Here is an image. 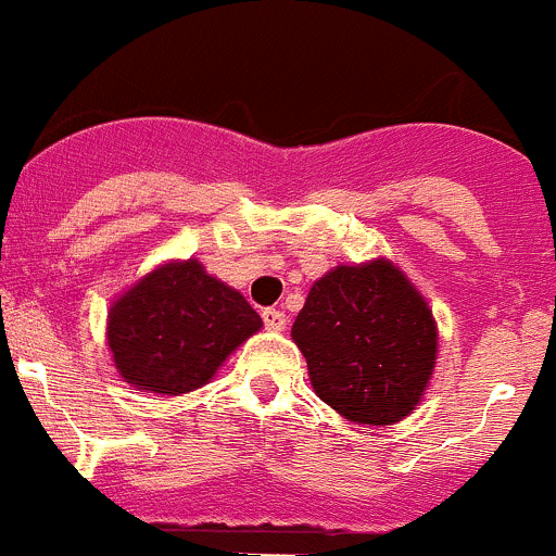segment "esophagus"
<instances>
[{"mask_svg": "<svg viewBox=\"0 0 556 556\" xmlns=\"http://www.w3.org/2000/svg\"><path fill=\"white\" fill-rule=\"evenodd\" d=\"M262 318H265V327L273 329V332L286 329V313L278 311V307H265V311H262Z\"/></svg>", "mask_w": 556, "mask_h": 556, "instance_id": "34e87169", "label": "esophagus"}]
</instances>
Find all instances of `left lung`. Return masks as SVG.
Wrapping results in <instances>:
<instances>
[{
	"label": "left lung",
	"mask_w": 556,
	"mask_h": 556,
	"mask_svg": "<svg viewBox=\"0 0 556 556\" xmlns=\"http://www.w3.org/2000/svg\"><path fill=\"white\" fill-rule=\"evenodd\" d=\"M313 392L356 425H394L421 403L438 359L430 305L389 260L340 265L291 327Z\"/></svg>",
	"instance_id": "8db88e82"
}]
</instances>
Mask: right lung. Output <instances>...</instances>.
Segmentation results:
<instances>
[{
	"label": "right lung",
	"instance_id": "1",
	"mask_svg": "<svg viewBox=\"0 0 556 556\" xmlns=\"http://www.w3.org/2000/svg\"><path fill=\"white\" fill-rule=\"evenodd\" d=\"M262 318L197 260L167 262L110 305L108 345L126 383L156 394L205 387Z\"/></svg>",
	"mask_w": 556,
	"mask_h": 556
}]
</instances>
